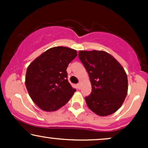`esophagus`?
Instances as JSON below:
<instances>
[{
    "mask_svg": "<svg viewBox=\"0 0 148 148\" xmlns=\"http://www.w3.org/2000/svg\"><path fill=\"white\" fill-rule=\"evenodd\" d=\"M77 88H78V89H79V90H80L81 88V84H80V83H79V84H77Z\"/></svg>",
    "mask_w": 148,
    "mask_h": 148,
    "instance_id": "obj_1",
    "label": "esophagus"
}]
</instances>
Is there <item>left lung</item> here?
<instances>
[{
    "label": "left lung",
    "instance_id": "1",
    "mask_svg": "<svg viewBox=\"0 0 148 148\" xmlns=\"http://www.w3.org/2000/svg\"><path fill=\"white\" fill-rule=\"evenodd\" d=\"M79 58L92 85L90 95L85 97L88 108L100 116L113 114L122 106L127 94L125 69L111 55L102 51H79Z\"/></svg>",
    "mask_w": 148,
    "mask_h": 148
}]
</instances>
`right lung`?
<instances>
[{
	"mask_svg": "<svg viewBox=\"0 0 148 148\" xmlns=\"http://www.w3.org/2000/svg\"><path fill=\"white\" fill-rule=\"evenodd\" d=\"M77 56L72 49L53 47L30 64L25 86L34 103L45 111H53L66 104L76 91L67 79L68 64Z\"/></svg>",
	"mask_w": 148,
	"mask_h": 148,
	"instance_id": "obj_1",
	"label": "right lung"
}]
</instances>
